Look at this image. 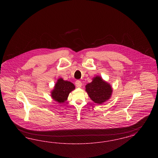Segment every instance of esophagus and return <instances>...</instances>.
<instances>
[{
  "instance_id": "esophagus-1",
  "label": "esophagus",
  "mask_w": 158,
  "mask_h": 158,
  "mask_svg": "<svg viewBox=\"0 0 158 158\" xmlns=\"http://www.w3.org/2000/svg\"><path fill=\"white\" fill-rule=\"evenodd\" d=\"M76 86L77 88H81L82 83L80 81H76L75 82Z\"/></svg>"
}]
</instances>
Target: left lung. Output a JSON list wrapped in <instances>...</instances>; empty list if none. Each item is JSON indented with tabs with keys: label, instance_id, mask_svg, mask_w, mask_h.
Here are the masks:
<instances>
[{
	"label": "left lung",
	"instance_id": "obj_1",
	"mask_svg": "<svg viewBox=\"0 0 158 158\" xmlns=\"http://www.w3.org/2000/svg\"><path fill=\"white\" fill-rule=\"evenodd\" d=\"M85 88L90 99L98 104L108 101L113 92L111 85L98 76L94 77L92 82L88 83Z\"/></svg>",
	"mask_w": 158,
	"mask_h": 158
}]
</instances>
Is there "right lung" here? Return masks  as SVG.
Instances as JSON below:
<instances>
[{"mask_svg": "<svg viewBox=\"0 0 158 158\" xmlns=\"http://www.w3.org/2000/svg\"><path fill=\"white\" fill-rule=\"evenodd\" d=\"M75 89V86L72 83L59 78L55 84L54 89L52 91L51 96L54 100L59 103H64L67 100L70 92Z\"/></svg>", "mask_w": 158, "mask_h": 158, "instance_id": "1", "label": "right lung"}]
</instances>
